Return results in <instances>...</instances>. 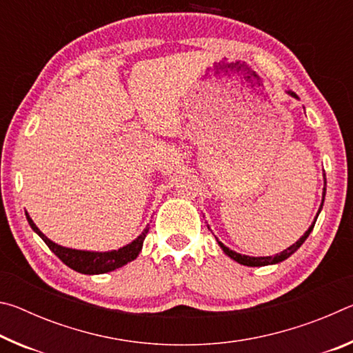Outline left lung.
I'll use <instances>...</instances> for the list:
<instances>
[{
  "mask_svg": "<svg viewBox=\"0 0 353 353\" xmlns=\"http://www.w3.org/2000/svg\"><path fill=\"white\" fill-rule=\"evenodd\" d=\"M286 93L291 94L292 98L299 99L297 94H296L294 92H286ZM324 185H327V182H325V174H324ZM324 198H325V187H324V196H322V204H321V207H319V212L322 210V205H324ZM319 212H318V214H319ZM318 214H316L313 224L308 227V230L305 232V234H303L301 238H299V240H297L294 244H292V246H290L288 249H285L283 252H280V254L274 255V256H249V255H241V254L235 252V250H232V249H229L227 246H224V244L221 243V241H218V244H219V248L224 250L225 255H229L232 260L238 261V263H240V265H244V266H268V265H277V263L286 260V259H288V256H291L292 254L296 252V250H297L299 248L302 246L303 241H305L307 238H308V235L312 234L316 219H318Z\"/></svg>",
  "mask_w": 353,
  "mask_h": 353,
  "instance_id": "8db88e82",
  "label": "left lung"
}]
</instances>
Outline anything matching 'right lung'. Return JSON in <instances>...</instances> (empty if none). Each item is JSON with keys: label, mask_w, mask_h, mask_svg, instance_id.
<instances>
[{"label": "right lung", "mask_w": 353, "mask_h": 353, "mask_svg": "<svg viewBox=\"0 0 353 353\" xmlns=\"http://www.w3.org/2000/svg\"><path fill=\"white\" fill-rule=\"evenodd\" d=\"M26 219L35 234H37L41 240L46 243V246L50 248L52 252H54L59 259L65 263V265L81 274H88V276L115 271L118 268L128 265L129 261L135 260L141 252L143 241H145L146 234L149 230V227H146V229L141 232L140 236H137L132 243L119 248L118 250H109V252H93V250H77V249L63 248L61 244H56L54 241H51L50 238L41 234L39 227L34 224V221L28 214V212H26Z\"/></svg>", "instance_id": "add662e5"}]
</instances>
